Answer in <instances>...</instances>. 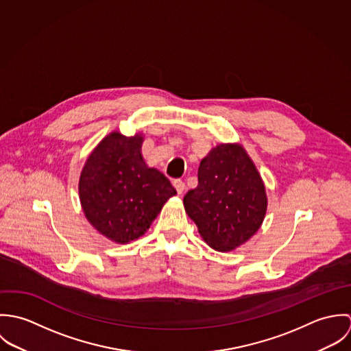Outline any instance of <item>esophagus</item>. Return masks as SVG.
Segmentation results:
<instances>
[{
  "instance_id": "1",
  "label": "esophagus",
  "mask_w": 351,
  "mask_h": 351,
  "mask_svg": "<svg viewBox=\"0 0 351 351\" xmlns=\"http://www.w3.org/2000/svg\"><path fill=\"white\" fill-rule=\"evenodd\" d=\"M173 185H174V188H176V191H177L178 195H182V193H184V191H185V184H184L182 180H174V181H173Z\"/></svg>"
}]
</instances>
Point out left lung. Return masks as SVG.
<instances>
[{
    "mask_svg": "<svg viewBox=\"0 0 351 351\" xmlns=\"http://www.w3.org/2000/svg\"><path fill=\"white\" fill-rule=\"evenodd\" d=\"M185 210L215 250L231 251L259 230L267 206L263 181L241 145H219L200 162Z\"/></svg>",
    "mask_w": 351,
    "mask_h": 351,
    "instance_id": "obj_1",
    "label": "left lung"
}]
</instances>
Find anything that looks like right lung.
<instances>
[{"label": "right lung", "mask_w": 351, "mask_h": 351, "mask_svg": "<svg viewBox=\"0 0 351 351\" xmlns=\"http://www.w3.org/2000/svg\"><path fill=\"white\" fill-rule=\"evenodd\" d=\"M143 136L112 132L89 155L80 177V200L90 224L116 243L142 237L177 192L142 156Z\"/></svg>", "instance_id": "1"}]
</instances>
